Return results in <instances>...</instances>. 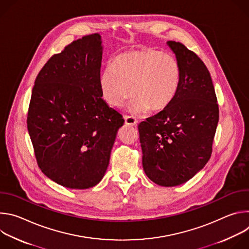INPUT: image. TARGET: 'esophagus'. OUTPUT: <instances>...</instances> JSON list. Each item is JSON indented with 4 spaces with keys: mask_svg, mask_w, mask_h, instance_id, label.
Here are the masks:
<instances>
[{
    "mask_svg": "<svg viewBox=\"0 0 249 249\" xmlns=\"http://www.w3.org/2000/svg\"><path fill=\"white\" fill-rule=\"evenodd\" d=\"M138 121L132 116H125V124L129 126H137Z\"/></svg>",
    "mask_w": 249,
    "mask_h": 249,
    "instance_id": "34e87169",
    "label": "esophagus"
}]
</instances>
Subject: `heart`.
Listing matches in <instances>:
<instances>
[{"label":"heart","instance_id":"obj_1","mask_svg":"<svg viewBox=\"0 0 249 249\" xmlns=\"http://www.w3.org/2000/svg\"><path fill=\"white\" fill-rule=\"evenodd\" d=\"M181 81L177 59L155 48H141L116 57L112 67L100 76L99 87L103 99L120 107L130 93L129 110L138 115L151 109H165L173 100Z\"/></svg>","mask_w":249,"mask_h":249}]
</instances>
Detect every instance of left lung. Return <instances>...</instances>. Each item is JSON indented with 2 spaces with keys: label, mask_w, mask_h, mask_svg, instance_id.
Here are the masks:
<instances>
[{
  "label": "left lung",
  "mask_w": 249,
  "mask_h": 249,
  "mask_svg": "<svg viewBox=\"0 0 249 249\" xmlns=\"http://www.w3.org/2000/svg\"><path fill=\"white\" fill-rule=\"evenodd\" d=\"M181 69L173 100L138 126L143 168L158 185L182 184L200 171L212 154L219 105L210 72L184 44L167 41Z\"/></svg>",
  "instance_id": "obj_1"
}]
</instances>
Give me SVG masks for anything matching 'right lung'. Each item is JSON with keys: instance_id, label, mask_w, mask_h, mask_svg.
I'll list each match as a JSON object with an SVG mask.
<instances>
[{"instance_id": "1", "label": "right lung", "mask_w": 249, "mask_h": 249, "mask_svg": "<svg viewBox=\"0 0 249 249\" xmlns=\"http://www.w3.org/2000/svg\"><path fill=\"white\" fill-rule=\"evenodd\" d=\"M101 36L73 41L43 66L35 80L27 130L41 171L71 189L95 186L109 164L122 115L99 87Z\"/></svg>"}]
</instances>
